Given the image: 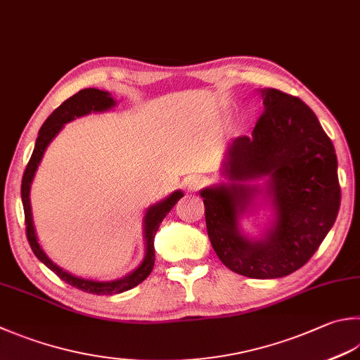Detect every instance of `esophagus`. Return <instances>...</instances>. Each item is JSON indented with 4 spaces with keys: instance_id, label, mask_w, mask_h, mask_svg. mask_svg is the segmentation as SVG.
<instances>
[{
    "instance_id": "obj_1",
    "label": "esophagus",
    "mask_w": 360,
    "mask_h": 360,
    "mask_svg": "<svg viewBox=\"0 0 360 360\" xmlns=\"http://www.w3.org/2000/svg\"><path fill=\"white\" fill-rule=\"evenodd\" d=\"M205 177L199 174H194V175H189V177L185 179V186L188 188V191H198L199 188H202L205 185Z\"/></svg>"
}]
</instances>
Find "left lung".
Listing matches in <instances>:
<instances>
[{
	"label": "left lung",
	"instance_id": "1",
	"mask_svg": "<svg viewBox=\"0 0 360 360\" xmlns=\"http://www.w3.org/2000/svg\"><path fill=\"white\" fill-rule=\"evenodd\" d=\"M262 116L250 136L226 148V181L203 188L208 238L233 273L277 279L304 266L340 208L337 157L315 112L297 97L260 89ZM260 209L271 218L259 237L240 221Z\"/></svg>",
	"mask_w": 360,
	"mask_h": 360
}]
</instances>
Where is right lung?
<instances>
[{
    "mask_svg": "<svg viewBox=\"0 0 360 360\" xmlns=\"http://www.w3.org/2000/svg\"><path fill=\"white\" fill-rule=\"evenodd\" d=\"M117 105V101L112 98L110 92L96 89V87H89V89H83L78 94H75L69 100H65L63 105L54 110L49 119L44 122L42 128L39 130V136L36 139V146L31 155V160L28 166L25 169L23 180H22V202L25 210V224H26V236H28L30 246L32 249L34 255L42 262L46 268H50L53 273H56L64 282L70 283L72 287L79 288L86 291V293L92 295H117L124 293L127 290H131L139 283L147 279V276L152 273L153 264H155V235L162 219L166 218V214L171 212L175 203H177L181 198L183 193L180 189L169 194L166 199H162L146 210L144 218H142V233H144V243H146V254L144 259L138 264V268H134L131 273L120 277L116 281H96V279H86V277L75 276L69 271L58 266L49 255L45 254V250L39 244L36 229H34L32 221V212H31V185L36 175L37 167L40 161L44 158V153L46 147L50 146V142L58 136V133L63 130L65 124L75 120L77 117L87 116L91 112H106L112 110Z\"/></svg>",
    "mask_w": 360,
    "mask_h": 360,
    "instance_id": "obj_1",
    "label": "right lung"
}]
</instances>
